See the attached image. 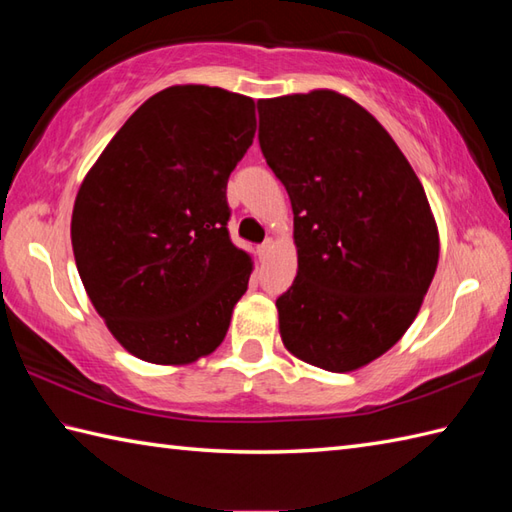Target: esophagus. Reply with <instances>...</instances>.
<instances>
[{"mask_svg": "<svg viewBox=\"0 0 512 512\" xmlns=\"http://www.w3.org/2000/svg\"><path fill=\"white\" fill-rule=\"evenodd\" d=\"M273 248H275L273 239H266V242L257 248V253H259V257H262V259H266L270 253H273Z\"/></svg>", "mask_w": 512, "mask_h": 512, "instance_id": "1", "label": "esophagus"}]
</instances>
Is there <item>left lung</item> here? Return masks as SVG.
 <instances>
[{"label":"left lung","mask_w":512,"mask_h":512,"mask_svg":"<svg viewBox=\"0 0 512 512\" xmlns=\"http://www.w3.org/2000/svg\"><path fill=\"white\" fill-rule=\"evenodd\" d=\"M259 145L295 213L297 277L277 299L286 350L328 372L383 356L436 275V217L409 160L334 90L257 101Z\"/></svg>","instance_id":"obj_1"}]
</instances>
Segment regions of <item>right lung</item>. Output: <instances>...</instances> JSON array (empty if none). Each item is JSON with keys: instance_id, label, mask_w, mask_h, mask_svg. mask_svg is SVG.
Instances as JSON below:
<instances>
[{"instance_id": "1", "label": "right lung", "mask_w": 512, "mask_h": 512, "mask_svg": "<svg viewBox=\"0 0 512 512\" xmlns=\"http://www.w3.org/2000/svg\"><path fill=\"white\" fill-rule=\"evenodd\" d=\"M255 101L171 85L127 118L83 178L72 250L85 292L129 354L189 365L224 341L253 259L228 237L226 182Z\"/></svg>"}]
</instances>
